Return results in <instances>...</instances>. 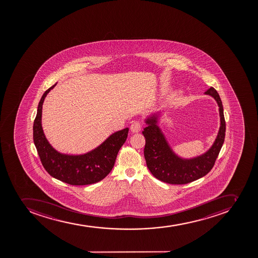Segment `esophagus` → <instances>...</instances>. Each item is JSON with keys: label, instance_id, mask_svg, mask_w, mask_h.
Segmentation results:
<instances>
[{"label": "esophagus", "instance_id": "obj_1", "mask_svg": "<svg viewBox=\"0 0 258 258\" xmlns=\"http://www.w3.org/2000/svg\"><path fill=\"white\" fill-rule=\"evenodd\" d=\"M142 125L143 124H142L140 121H135V122H133L132 124L130 126V130L133 133H139L141 130Z\"/></svg>", "mask_w": 258, "mask_h": 258}]
</instances>
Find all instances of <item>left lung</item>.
<instances>
[{
    "instance_id": "1",
    "label": "left lung",
    "mask_w": 258,
    "mask_h": 258,
    "mask_svg": "<svg viewBox=\"0 0 258 258\" xmlns=\"http://www.w3.org/2000/svg\"><path fill=\"white\" fill-rule=\"evenodd\" d=\"M205 94L214 97L219 107L220 127L212 147L202 155L190 159L178 157L165 139L158 125L159 112L153 114L145 123L143 135L145 138L144 158L151 173L163 182L172 185H183L203 177L210 172L215 165L225 138L226 123L221 99L214 87H210Z\"/></svg>"
}]
</instances>
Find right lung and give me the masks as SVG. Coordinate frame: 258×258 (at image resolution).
I'll return each mask as SVG.
<instances>
[{"instance_id": "right-lung-1", "label": "right lung", "mask_w": 258, "mask_h": 258, "mask_svg": "<svg viewBox=\"0 0 258 258\" xmlns=\"http://www.w3.org/2000/svg\"><path fill=\"white\" fill-rule=\"evenodd\" d=\"M57 85L48 88L42 96L33 126L34 145L42 164L48 173L69 185H84L103 180L114 167L117 154L128 137V128L114 133L100 146L82 155H69L55 150L46 139L42 128V107L47 94Z\"/></svg>"}]
</instances>
